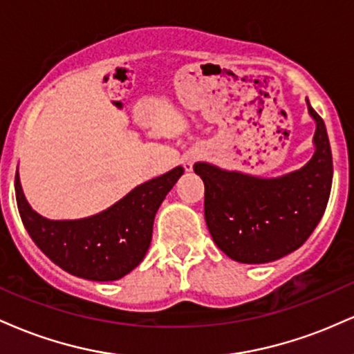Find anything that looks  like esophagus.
<instances>
[{
    "instance_id": "1",
    "label": "esophagus",
    "mask_w": 354,
    "mask_h": 354,
    "mask_svg": "<svg viewBox=\"0 0 354 354\" xmlns=\"http://www.w3.org/2000/svg\"><path fill=\"white\" fill-rule=\"evenodd\" d=\"M185 169L186 171H191V169H193V160L185 161Z\"/></svg>"
}]
</instances>
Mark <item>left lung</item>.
<instances>
[{
    "label": "left lung",
    "instance_id": "left-lung-1",
    "mask_svg": "<svg viewBox=\"0 0 354 354\" xmlns=\"http://www.w3.org/2000/svg\"><path fill=\"white\" fill-rule=\"evenodd\" d=\"M315 120V154L303 168L276 178L228 171L194 163L205 183V219L211 238L226 256L263 265L293 253L318 226L333 181L326 126L306 100Z\"/></svg>",
    "mask_w": 354,
    "mask_h": 354
}]
</instances>
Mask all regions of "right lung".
Here are the masks:
<instances>
[{
    "label": "right lung",
    "instance_id": "1",
    "mask_svg": "<svg viewBox=\"0 0 354 354\" xmlns=\"http://www.w3.org/2000/svg\"><path fill=\"white\" fill-rule=\"evenodd\" d=\"M183 171L176 166L136 186L108 209L81 219H48L36 213L16 171V201L24 228L55 265L78 278L116 281L143 261L156 211Z\"/></svg>",
    "mask_w": 354,
    "mask_h": 354
}]
</instances>
